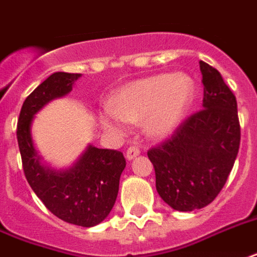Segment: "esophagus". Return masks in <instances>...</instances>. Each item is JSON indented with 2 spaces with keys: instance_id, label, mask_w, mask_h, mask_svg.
<instances>
[{
  "instance_id": "34e87169",
  "label": "esophagus",
  "mask_w": 257,
  "mask_h": 257,
  "mask_svg": "<svg viewBox=\"0 0 257 257\" xmlns=\"http://www.w3.org/2000/svg\"><path fill=\"white\" fill-rule=\"evenodd\" d=\"M125 155H126V159L132 160L133 158H136V156L140 155V150H139L136 146H131L128 150H126V154Z\"/></svg>"
}]
</instances>
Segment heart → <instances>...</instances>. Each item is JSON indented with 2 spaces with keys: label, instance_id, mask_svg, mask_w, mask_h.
Wrapping results in <instances>:
<instances>
[{
  "label": "heart",
  "instance_id": "b5f03b06",
  "mask_svg": "<svg viewBox=\"0 0 257 257\" xmlns=\"http://www.w3.org/2000/svg\"><path fill=\"white\" fill-rule=\"evenodd\" d=\"M195 86L185 74H160L135 81L117 91L110 107L101 111L106 128L121 132L125 122L144 118L147 132L166 136L178 126L193 102Z\"/></svg>",
  "mask_w": 257,
  "mask_h": 257
}]
</instances>
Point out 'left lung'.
I'll use <instances>...</instances> for the list:
<instances>
[{"label":"left lung","instance_id":"8db88e82","mask_svg":"<svg viewBox=\"0 0 257 257\" xmlns=\"http://www.w3.org/2000/svg\"><path fill=\"white\" fill-rule=\"evenodd\" d=\"M199 68L203 107L182 121L171 137L148 151L158 193L179 211L202 209L214 201L240 148L234 94L214 67L201 60Z\"/></svg>","mask_w":257,"mask_h":257}]
</instances>
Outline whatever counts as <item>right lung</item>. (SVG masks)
<instances>
[{
	"label": "right lung",
	"mask_w": 257,
	"mask_h": 257,
	"mask_svg": "<svg viewBox=\"0 0 257 257\" xmlns=\"http://www.w3.org/2000/svg\"><path fill=\"white\" fill-rule=\"evenodd\" d=\"M79 76L55 72L29 94L20 111L17 142L25 178L44 206L60 220L90 228L102 222L114 205L126 166L122 152L90 146L74 167L56 172L40 164L31 137L33 115L51 99L70 93Z\"/></svg>",
	"instance_id": "obj_1"
}]
</instances>
